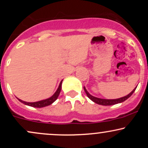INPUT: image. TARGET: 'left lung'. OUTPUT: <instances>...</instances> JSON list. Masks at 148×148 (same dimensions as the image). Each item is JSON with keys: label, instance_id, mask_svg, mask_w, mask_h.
<instances>
[{"label": "left lung", "instance_id": "8db88e82", "mask_svg": "<svg viewBox=\"0 0 148 148\" xmlns=\"http://www.w3.org/2000/svg\"><path fill=\"white\" fill-rule=\"evenodd\" d=\"M84 88L85 92H86V95H87L88 97L90 99H91L93 102L97 103V104H99V105H102V106H111V105H114L119 103H122L123 102V101H125V100H127L129 97H130L132 96V95L134 92V91H135L136 87L134 88L133 90L131 92L130 94L127 95L123 97L118 98V99H101V98L96 97L91 95L88 92L87 90H86V87H84Z\"/></svg>", "mask_w": 148, "mask_h": 148}]
</instances>
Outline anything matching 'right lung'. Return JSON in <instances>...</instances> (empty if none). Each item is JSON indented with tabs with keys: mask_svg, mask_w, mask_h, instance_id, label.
I'll return each instance as SVG.
<instances>
[{
	"mask_svg": "<svg viewBox=\"0 0 148 148\" xmlns=\"http://www.w3.org/2000/svg\"><path fill=\"white\" fill-rule=\"evenodd\" d=\"M62 81H63V80H62V81H60L58 88L57 90L56 91V92L54 93L51 97H50L47 98V99H43V100H41V101H35V102H27V101H23V100L18 99L17 97L16 98H17L18 101H21V103H24L25 105H27V106H32V107H35V108H42V107L49 106V105H51V103H53L54 101L58 99V97L59 95H60V92L61 91V88H62Z\"/></svg>",
	"mask_w": 148,
	"mask_h": 148,
	"instance_id": "add662e5",
	"label": "right lung"
}]
</instances>
